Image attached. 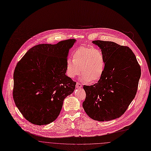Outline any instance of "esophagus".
Segmentation results:
<instances>
[{"instance_id":"1","label":"esophagus","mask_w":151,"mask_h":151,"mask_svg":"<svg viewBox=\"0 0 151 151\" xmlns=\"http://www.w3.org/2000/svg\"><path fill=\"white\" fill-rule=\"evenodd\" d=\"M76 87L78 88H81L82 87V84L79 83V82H77L76 84Z\"/></svg>"}]
</instances>
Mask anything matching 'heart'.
Here are the masks:
<instances>
[{
  "instance_id": "obj_1",
  "label": "heart",
  "mask_w": 151,
  "mask_h": 151,
  "mask_svg": "<svg viewBox=\"0 0 151 151\" xmlns=\"http://www.w3.org/2000/svg\"><path fill=\"white\" fill-rule=\"evenodd\" d=\"M73 60L66 62V74L75 78L81 73L83 81L91 83L98 82L104 73L106 59L100 49L81 47L72 53Z\"/></svg>"
}]
</instances>
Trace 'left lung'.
<instances>
[{
	"instance_id": "1",
	"label": "left lung",
	"mask_w": 151,
	"mask_h": 151,
	"mask_svg": "<svg viewBox=\"0 0 151 151\" xmlns=\"http://www.w3.org/2000/svg\"><path fill=\"white\" fill-rule=\"evenodd\" d=\"M106 59L104 73L97 83L83 86L82 103L87 115L99 122L122 116L134 98L141 69L132 50L112 41H93Z\"/></svg>"
}]
</instances>
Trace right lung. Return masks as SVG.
Here are the masks:
<instances>
[{"instance_id":"add662e5","label":"right lung","mask_w":151,"mask_h":151,"mask_svg":"<svg viewBox=\"0 0 151 151\" xmlns=\"http://www.w3.org/2000/svg\"><path fill=\"white\" fill-rule=\"evenodd\" d=\"M69 39L56 44L37 45L18 62L14 73L13 98L24 118L36 125L48 124L60 114L63 100L75 89L66 75Z\"/></svg>"}]
</instances>
